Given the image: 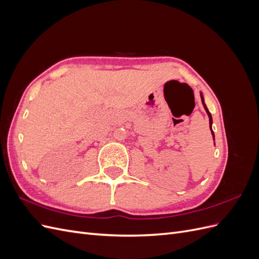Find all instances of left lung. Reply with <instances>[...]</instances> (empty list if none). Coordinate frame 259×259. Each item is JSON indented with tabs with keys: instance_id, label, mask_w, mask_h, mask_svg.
I'll return each instance as SVG.
<instances>
[{
	"instance_id": "8db88e82",
	"label": "left lung",
	"mask_w": 259,
	"mask_h": 259,
	"mask_svg": "<svg viewBox=\"0 0 259 259\" xmlns=\"http://www.w3.org/2000/svg\"><path fill=\"white\" fill-rule=\"evenodd\" d=\"M200 96H201V100H202L203 107H204L205 111H206V113H207V115H208V119H209V128H210V132H211V136H213V139L215 140V135H214V132H213V130H211V124H213V119H211V114H210V112L208 111V109H207V107H206V105H205V103H204V97H203L202 93L200 94ZM214 145H215V143H214Z\"/></svg>"
}]
</instances>
